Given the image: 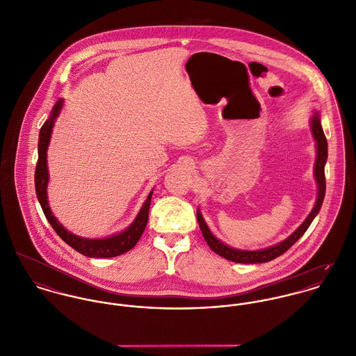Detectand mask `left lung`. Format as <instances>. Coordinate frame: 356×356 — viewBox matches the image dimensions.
<instances>
[{
  "label": "left lung",
  "mask_w": 356,
  "mask_h": 356,
  "mask_svg": "<svg viewBox=\"0 0 356 356\" xmlns=\"http://www.w3.org/2000/svg\"><path fill=\"white\" fill-rule=\"evenodd\" d=\"M312 134L314 138L316 140V162H315V179L318 181V198H316V204L312 209V212L308 214V217L305 218V221L287 238L284 242L271 246L268 249L264 250H256V252H246V250H236L232 248H228L227 245H224L222 242H220L217 238H214L211 232V229L208 228L207 222L204 221L202 216L200 212H197V220L198 224L201 227L202 235L207 241V243L209 245V248L213 250L214 253H217L218 256L234 261V263H242V264H254V263H267L271 261L277 257H280L281 254H284L286 250H289L301 236L302 234L308 229V227L311 225L312 220L315 218V216L319 212L323 198H325V193H326V179H325V163L327 159V142H326V136L323 134V129L321 127V121L318 114L314 115L312 121Z\"/></svg>",
  "instance_id": "left-lung-1"
}]
</instances>
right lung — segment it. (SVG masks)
<instances>
[{
  "instance_id": "right-lung-1",
  "label": "right lung",
  "mask_w": 356,
  "mask_h": 356,
  "mask_svg": "<svg viewBox=\"0 0 356 356\" xmlns=\"http://www.w3.org/2000/svg\"><path fill=\"white\" fill-rule=\"evenodd\" d=\"M62 100L56 103V106L52 110V115L49 120H47L40 131V139H38V161L35 166L34 173V183H35V193L38 202L42 208V212L45 214L47 220L52 225V228L56 231V234L76 252H79L83 256L88 257H96V259H107V257H115L122 253H127L135 245L142 236L143 231L148 221V209L151 204V195L152 191L148 194L144 205H143L140 213L138 214L134 224L124 232L114 235L111 238L104 239H85L79 238L76 235H72L67 229L63 228V225L55 218V216L51 212L48 200H47V184H48V169H47V148L51 139V132L54 128V120L58 117L60 108H62Z\"/></svg>"
}]
</instances>
